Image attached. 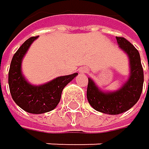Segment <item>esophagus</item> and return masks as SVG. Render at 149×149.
Returning a JSON list of instances; mask_svg holds the SVG:
<instances>
[{
	"mask_svg": "<svg viewBox=\"0 0 149 149\" xmlns=\"http://www.w3.org/2000/svg\"><path fill=\"white\" fill-rule=\"evenodd\" d=\"M87 70H88L87 69H81V70H80V72H82V73H85V72H87Z\"/></svg>",
	"mask_w": 149,
	"mask_h": 149,
	"instance_id": "34e87169",
	"label": "esophagus"
}]
</instances>
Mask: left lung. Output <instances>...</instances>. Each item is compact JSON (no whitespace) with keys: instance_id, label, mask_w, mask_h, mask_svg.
Instances as JSON below:
<instances>
[{"instance_id":"left-lung-1","label":"left lung","mask_w":149,"mask_h":149,"mask_svg":"<svg viewBox=\"0 0 149 149\" xmlns=\"http://www.w3.org/2000/svg\"><path fill=\"white\" fill-rule=\"evenodd\" d=\"M117 43L128 54L130 60V78L123 87L113 92L100 90L95 82L88 79L87 97L95 110L111 114H120L130 109L139 99L142 93L144 73L139 51L124 37L116 36Z\"/></svg>"}]
</instances>
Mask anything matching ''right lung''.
I'll return each mask as SVG.
<instances>
[{
	"instance_id": "1",
	"label": "right lung",
	"mask_w": 149,
	"mask_h": 149,
	"mask_svg": "<svg viewBox=\"0 0 149 149\" xmlns=\"http://www.w3.org/2000/svg\"><path fill=\"white\" fill-rule=\"evenodd\" d=\"M37 38L33 36L15 53L9 70V87L14 102L30 113H44L54 110L61 100L62 89L78 73L58 77L44 85L34 86L28 83L21 72V62L31 44Z\"/></svg>"
}]
</instances>
